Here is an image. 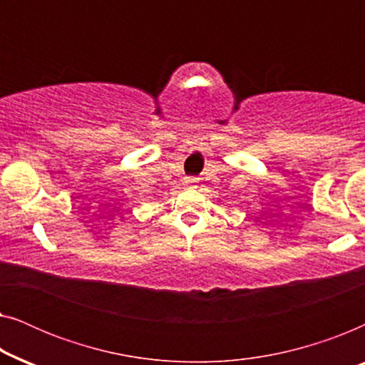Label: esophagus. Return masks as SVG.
I'll list each match as a JSON object with an SVG mask.
<instances>
[{"mask_svg": "<svg viewBox=\"0 0 365 365\" xmlns=\"http://www.w3.org/2000/svg\"><path fill=\"white\" fill-rule=\"evenodd\" d=\"M184 182H186L187 186H194V184L197 182V178H186L184 179Z\"/></svg>", "mask_w": 365, "mask_h": 365, "instance_id": "34e87169", "label": "esophagus"}]
</instances>
